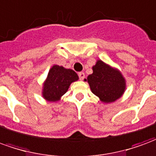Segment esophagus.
Here are the masks:
<instances>
[{"label":"esophagus","instance_id":"esophagus-1","mask_svg":"<svg viewBox=\"0 0 156 156\" xmlns=\"http://www.w3.org/2000/svg\"><path fill=\"white\" fill-rule=\"evenodd\" d=\"M78 76H79V78H80V80H83L84 78H85V73L84 72H79L78 73Z\"/></svg>","mask_w":156,"mask_h":156}]
</instances>
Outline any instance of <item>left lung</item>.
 <instances>
[{
  "mask_svg": "<svg viewBox=\"0 0 156 156\" xmlns=\"http://www.w3.org/2000/svg\"><path fill=\"white\" fill-rule=\"evenodd\" d=\"M92 70L93 73L85 80L89 84L92 93L101 101L111 103L122 97L126 89V81L119 69L98 60Z\"/></svg>",
  "mask_w": 156,
  "mask_h": 156,
  "instance_id": "left-lung-1",
  "label": "left lung"
}]
</instances>
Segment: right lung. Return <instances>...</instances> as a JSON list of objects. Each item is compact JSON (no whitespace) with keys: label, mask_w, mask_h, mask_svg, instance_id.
Listing matches in <instances>:
<instances>
[{"label":"right lung","mask_w":156,"mask_h":156,"mask_svg":"<svg viewBox=\"0 0 156 156\" xmlns=\"http://www.w3.org/2000/svg\"><path fill=\"white\" fill-rule=\"evenodd\" d=\"M79 79L73 69H66L63 66H55L48 71V76L43 87V98L48 101H57L66 93L70 84Z\"/></svg>","instance_id":"obj_1"}]
</instances>
